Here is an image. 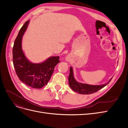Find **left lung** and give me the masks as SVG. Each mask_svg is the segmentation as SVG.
<instances>
[{
    "instance_id": "left-lung-1",
    "label": "left lung",
    "mask_w": 128,
    "mask_h": 128,
    "mask_svg": "<svg viewBox=\"0 0 128 128\" xmlns=\"http://www.w3.org/2000/svg\"><path fill=\"white\" fill-rule=\"evenodd\" d=\"M112 80V78L107 83L102 85H90L86 84H82L77 82L73 75V71L72 67L70 68V75L68 76V83L71 88L76 92L80 94H88L96 92L99 90L104 88Z\"/></svg>"
}]
</instances>
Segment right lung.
Returning <instances> with one entry per match:
<instances>
[{"label": "right lung", "instance_id": "add662e5", "mask_svg": "<svg viewBox=\"0 0 128 128\" xmlns=\"http://www.w3.org/2000/svg\"><path fill=\"white\" fill-rule=\"evenodd\" d=\"M30 20L20 28L13 48V60L16 74L24 84L32 88L40 89L50 80L55 66L60 62L59 56H52L40 63H34L28 60L23 52L22 40Z\"/></svg>", "mask_w": 128, "mask_h": 128}]
</instances>
